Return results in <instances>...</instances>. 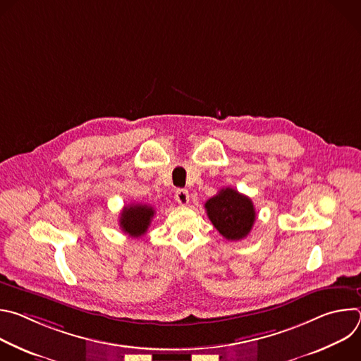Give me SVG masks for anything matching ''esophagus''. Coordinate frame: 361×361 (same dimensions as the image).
<instances>
[{"instance_id": "1", "label": "esophagus", "mask_w": 361, "mask_h": 361, "mask_svg": "<svg viewBox=\"0 0 361 361\" xmlns=\"http://www.w3.org/2000/svg\"><path fill=\"white\" fill-rule=\"evenodd\" d=\"M176 201H177L180 205H187L188 201H190V194H188V191H187V190H183V188L177 190V191H176Z\"/></svg>"}]
</instances>
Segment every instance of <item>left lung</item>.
<instances>
[{"label":"left lung","mask_w":361,"mask_h":361,"mask_svg":"<svg viewBox=\"0 0 361 361\" xmlns=\"http://www.w3.org/2000/svg\"><path fill=\"white\" fill-rule=\"evenodd\" d=\"M205 210L219 233L231 241L247 237L255 221L251 198L230 187L220 190L205 202Z\"/></svg>","instance_id":"left-lung-1"}]
</instances>
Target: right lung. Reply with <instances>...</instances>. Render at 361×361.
Instances as JSON below:
<instances>
[{
	"label": "right lung",
	"mask_w": 361,
	"mask_h": 361,
	"mask_svg": "<svg viewBox=\"0 0 361 361\" xmlns=\"http://www.w3.org/2000/svg\"><path fill=\"white\" fill-rule=\"evenodd\" d=\"M154 214L156 210L148 204L126 205L120 216V227L126 234L134 238L141 237L147 233Z\"/></svg>",
	"instance_id": "right-lung-1"
}]
</instances>
